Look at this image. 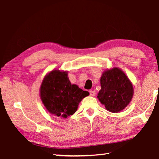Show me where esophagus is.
Listing matches in <instances>:
<instances>
[{"label": "esophagus", "instance_id": "obj_1", "mask_svg": "<svg viewBox=\"0 0 159 159\" xmlns=\"http://www.w3.org/2000/svg\"><path fill=\"white\" fill-rule=\"evenodd\" d=\"M95 94H96V92L94 90H90L89 91V95H90L91 97H94Z\"/></svg>", "mask_w": 159, "mask_h": 159}]
</instances>
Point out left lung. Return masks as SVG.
I'll list each match as a JSON object with an SVG mask.
<instances>
[{
  "mask_svg": "<svg viewBox=\"0 0 159 159\" xmlns=\"http://www.w3.org/2000/svg\"><path fill=\"white\" fill-rule=\"evenodd\" d=\"M102 89L98 99L112 112H120L126 107L132 99L134 89L131 81L119 68L104 71L101 77Z\"/></svg>",
  "mask_w": 159,
  "mask_h": 159,
  "instance_id": "1",
  "label": "left lung"
}]
</instances>
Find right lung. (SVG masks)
<instances>
[{
    "instance_id": "1",
    "label": "right lung",
    "mask_w": 159,
    "mask_h": 159,
    "mask_svg": "<svg viewBox=\"0 0 159 159\" xmlns=\"http://www.w3.org/2000/svg\"><path fill=\"white\" fill-rule=\"evenodd\" d=\"M89 92L71 85L67 71L53 70L46 76L40 88L42 103L48 112L67 118L76 111L79 103Z\"/></svg>"
}]
</instances>
